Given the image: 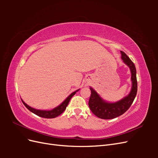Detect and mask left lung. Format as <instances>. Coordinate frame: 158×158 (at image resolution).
<instances>
[{
	"mask_svg": "<svg viewBox=\"0 0 158 158\" xmlns=\"http://www.w3.org/2000/svg\"><path fill=\"white\" fill-rule=\"evenodd\" d=\"M121 59L123 63L128 66L131 73L132 87L131 92L121 100L116 102H108L104 100L98 92L92 87H89L91 95L89 99V107L95 116L103 119H112L121 116L131 107L137 93L136 70L135 64L130 58L121 51Z\"/></svg>",
	"mask_w": 158,
	"mask_h": 158,
	"instance_id": "left-lung-1",
	"label": "left lung"
}]
</instances>
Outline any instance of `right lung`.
<instances>
[{
  "label": "right lung",
  "mask_w": 158,
  "mask_h": 158,
  "mask_svg": "<svg viewBox=\"0 0 158 158\" xmlns=\"http://www.w3.org/2000/svg\"><path fill=\"white\" fill-rule=\"evenodd\" d=\"M79 90H80V89L76 90L75 92L70 94L69 96L65 99V100H64L63 102H62L59 105V106H58L57 107H55L54 109H52L51 110H40V109H37L35 108H33V107H30V106H28V105L23 102L22 99H22V103L26 107V108L28 110H30V111L31 112H32L33 113H34V114H37V116L43 117V118H55L56 117H58L59 115H60V114H62L64 112L66 107H67L68 104L70 102V99L72 98V97H73V95L76 93V92H78Z\"/></svg>",
  "instance_id": "obj_1"
}]
</instances>
